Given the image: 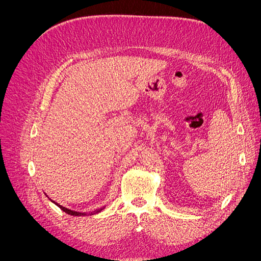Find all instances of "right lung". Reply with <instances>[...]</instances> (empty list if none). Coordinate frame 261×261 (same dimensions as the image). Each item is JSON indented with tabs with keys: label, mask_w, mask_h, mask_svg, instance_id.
<instances>
[{
	"label": "right lung",
	"mask_w": 261,
	"mask_h": 261,
	"mask_svg": "<svg viewBox=\"0 0 261 261\" xmlns=\"http://www.w3.org/2000/svg\"><path fill=\"white\" fill-rule=\"evenodd\" d=\"M54 202V201H53ZM55 204H57L58 207H60L61 208V210H63L64 212H66V213H68V215H70V216H87V213H83V212H77V211H73V210H69V209H67V208H64L63 206H61V204H59V203H57V202H54ZM102 209H98V210H96V211H93V212H91L90 215H93V213H97V212H99V211H101Z\"/></svg>",
	"instance_id": "1"
}]
</instances>
